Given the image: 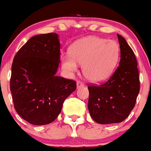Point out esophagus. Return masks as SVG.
<instances>
[{
	"instance_id": "obj_1",
	"label": "esophagus",
	"mask_w": 151,
	"mask_h": 151,
	"mask_svg": "<svg viewBox=\"0 0 151 151\" xmlns=\"http://www.w3.org/2000/svg\"><path fill=\"white\" fill-rule=\"evenodd\" d=\"M77 88H82V87H83L84 85V83L82 82H81V81H78V82H77Z\"/></svg>"
}]
</instances>
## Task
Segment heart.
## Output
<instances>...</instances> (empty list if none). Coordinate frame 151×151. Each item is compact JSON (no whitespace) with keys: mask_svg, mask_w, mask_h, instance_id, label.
I'll return each mask as SVG.
<instances>
[{"mask_svg":"<svg viewBox=\"0 0 151 151\" xmlns=\"http://www.w3.org/2000/svg\"><path fill=\"white\" fill-rule=\"evenodd\" d=\"M120 57V47L114 40L88 37L73 44L70 55L61 57L62 66L66 71L77 70V63L82 65V73L91 82H101L110 76Z\"/></svg>","mask_w":151,"mask_h":151,"instance_id":"b5f03b06","label":"heart"}]
</instances>
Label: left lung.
<instances>
[{"mask_svg": "<svg viewBox=\"0 0 151 151\" xmlns=\"http://www.w3.org/2000/svg\"><path fill=\"white\" fill-rule=\"evenodd\" d=\"M119 66L109 79L100 85H89L88 107L91 118L100 124L121 122L134 107L140 91L139 73L135 55L122 36Z\"/></svg>", "mask_w": 151, "mask_h": 151, "instance_id": "obj_1", "label": "left lung"}]
</instances>
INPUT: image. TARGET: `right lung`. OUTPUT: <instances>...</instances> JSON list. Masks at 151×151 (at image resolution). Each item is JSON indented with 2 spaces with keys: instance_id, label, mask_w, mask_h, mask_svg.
I'll return each instance as SVG.
<instances>
[{
  "instance_id": "add662e5",
  "label": "right lung",
  "mask_w": 151,
  "mask_h": 151,
  "mask_svg": "<svg viewBox=\"0 0 151 151\" xmlns=\"http://www.w3.org/2000/svg\"><path fill=\"white\" fill-rule=\"evenodd\" d=\"M60 44L56 33L31 38L14 57L10 91L14 108L35 125L54 122L64 101L76 89V82L57 76Z\"/></svg>"
}]
</instances>
